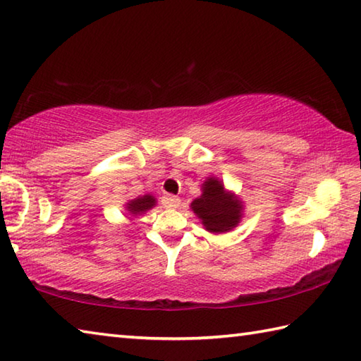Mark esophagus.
<instances>
[{"label": "esophagus", "instance_id": "esophagus-1", "mask_svg": "<svg viewBox=\"0 0 361 361\" xmlns=\"http://www.w3.org/2000/svg\"><path fill=\"white\" fill-rule=\"evenodd\" d=\"M180 203H181V200H180L178 197H176V195H171V194H167V195L162 197V204H164L166 208L175 209V208H178V207H180Z\"/></svg>", "mask_w": 361, "mask_h": 361}]
</instances>
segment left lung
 Segmentation results:
<instances>
[{
    "label": "left lung",
    "mask_w": 361,
    "mask_h": 361,
    "mask_svg": "<svg viewBox=\"0 0 361 361\" xmlns=\"http://www.w3.org/2000/svg\"><path fill=\"white\" fill-rule=\"evenodd\" d=\"M190 209L209 233L221 235L236 228L244 216V202L233 190L225 189L224 181L208 176L202 185V195L190 203Z\"/></svg>",
    "instance_id": "left-lung-1"
}]
</instances>
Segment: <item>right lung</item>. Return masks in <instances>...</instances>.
<instances>
[{"label":"right lung","mask_w":361,"mask_h":361,"mask_svg":"<svg viewBox=\"0 0 361 361\" xmlns=\"http://www.w3.org/2000/svg\"><path fill=\"white\" fill-rule=\"evenodd\" d=\"M153 207H157V199L152 194H145V195H139L136 199L128 200L125 203V209L128 211L130 216H140L145 214L148 209H152Z\"/></svg>","instance_id":"add662e5"}]
</instances>
